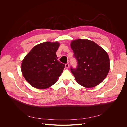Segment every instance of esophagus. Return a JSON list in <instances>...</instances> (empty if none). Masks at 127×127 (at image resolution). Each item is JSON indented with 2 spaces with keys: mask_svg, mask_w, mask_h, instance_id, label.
<instances>
[{
  "mask_svg": "<svg viewBox=\"0 0 127 127\" xmlns=\"http://www.w3.org/2000/svg\"><path fill=\"white\" fill-rule=\"evenodd\" d=\"M65 66H66V68H68L69 67V64L68 63H67V64H65Z\"/></svg>",
  "mask_w": 127,
  "mask_h": 127,
  "instance_id": "34e87169",
  "label": "esophagus"
}]
</instances>
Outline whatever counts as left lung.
<instances>
[{
    "mask_svg": "<svg viewBox=\"0 0 127 127\" xmlns=\"http://www.w3.org/2000/svg\"><path fill=\"white\" fill-rule=\"evenodd\" d=\"M71 48L77 60V67L70 68L77 82L87 88L95 87L102 83L110 70L107 52L94 42L85 39L72 41Z\"/></svg>",
    "mask_w": 127,
    "mask_h": 127,
    "instance_id": "8db88e82",
    "label": "left lung"
}]
</instances>
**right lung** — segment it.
Instances as JSON below:
<instances>
[{"label":"right lung","instance_id":"add662e5","mask_svg":"<svg viewBox=\"0 0 127 127\" xmlns=\"http://www.w3.org/2000/svg\"><path fill=\"white\" fill-rule=\"evenodd\" d=\"M58 42H45L35 46L22 61L21 70L30 85L44 89L56 83L65 64L58 60L56 54Z\"/></svg>","mask_w":127,"mask_h":127}]
</instances>
